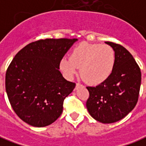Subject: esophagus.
I'll return each mask as SVG.
<instances>
[{
	"label": "esophagus",
	"mask_w": 146,
	"mask_h": 146,
	"mask_svg": "<svg viewBox=\"0 0 146 146\" xmlns=\"http://www.w3.org/2000/svg\"><path fill=\"white\" fill-rule=\"evenodd\" d=\"M81 86V84H80V83H76V89H77L78 88H80Z\"/></svg>",
	"instance_id": "obj_1"
}]
</instances>
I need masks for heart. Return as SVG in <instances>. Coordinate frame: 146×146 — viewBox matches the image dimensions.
<instances>
[{"label": "heart", "mask_w": 146, "mask_h": 146, "mask_svg": "<svg viewBox=\"0 0 146 146\" xmlns=\"http://www.w3.org/2000/svg\"><path fill=\"white\" fill-rule=\"evenodd\" d=\"M115 63V52L110 46L81 43L73 48L70 58L61 59L60 68L73 77L80 68V75L92 84H101L110 76Z\"/></svg>", "instance_id": "obj_1"}]
</instances>
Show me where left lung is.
<instances>
[{
	"mask_svg": "<svg viewBox=\"0 0 146 146\" xmlns=\"http://www.w3.org/2000/svg\"><path fill=\"white\" fill-rule=\"evenodd\" d=\"M115 52L112 73L96 87H87L89 98L86 106L90 115L102 123H112L125 117L137 104L141 73L131 54L125 48L106 42Z\"/></svg>",
	"mask_w": 146,
	"mask_h": 146,
	"instance_id": "left-lung-1",
	"label": "left lung"
}]
</instances>
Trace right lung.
Here are the masks:
<instances>
[{
  "mask_svg": "<svg viewBox=\"0 0 146 146\" xmlns=\"http://www.w3.org/2000/svg\"><path fill=\"white\" fill-rule=\"evenodd\" d=\"M77 39H45L27 44L15 54L5 76L8 100L17 116L33 127L54 123L64 99L76 84L59 71L61 59Z\"/></svg>",
  "mask_w": 146,
  "mask_h": 146,
  "instance_id": "1",
  "label": "right lung"
}]
</instances>
